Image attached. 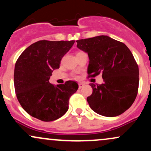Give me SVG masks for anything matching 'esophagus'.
I'll list each match as a JSON object with an SVG mask.
<instances>
[{
  "mask_svg": "<svg viewBox=\"0 0 151 151\" xmlns=\"http://www.w3.org/2000/svg\"><path fill=\"white\" fill-rule=\"evenodd\" d=\"M84 83H82V82H81V83H79V89H81V88H82L83 86H84Z\"/></svg>",
  "mask_w": 151,
  "mask_h": 151,
  "instance_id": "1",
  "label": "esophagus"
}]
</instances>
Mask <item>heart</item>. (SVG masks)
<instances>
[{
  "label": "heart",
  "instance_id": "obj_1",
  "mask_svg": "<svg viewBox=\"0 0 151 151\" xmlns=\"http://www.w3.org/2000/svg\"><path fill=\"white\" fill-rule=\"evenodd\" d=\"M80 52H78V53H80ZM78 53H77V54H78Z\"/></svg>",
  "mask_w": 151,
  "mask_h": 151
}]
</instances>
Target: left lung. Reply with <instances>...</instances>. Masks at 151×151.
I'll return each instance as SVG.
<instances>
[{
  "mask_svg": "<svg viewBox=\"0 0 151 151\" xmlns=\"http://www.w3.org/2000/svg\"><path fill=\"white\" fill-rule=\"evenodd\" d=\"M79 49L88 54L89 77L102 74L104 82L90 84L93 89L86 100L98 114L117 116L133 104L138 93L139 70L128 47L106 35L76 41Z\"/></svg>",
  "mask_w": 151,
  "mask_h": 151,
  "instance_id": "1",
  "label": "left lung"
}]
</instances>
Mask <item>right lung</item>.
Returning <instances> with one entry per match:
<instances>
[{
	"instance_id": "add662e5",
	"label": "right lung",
	"mask_w": 151,
	"mask_h": 151,
	"mask_svg": "<svg viewBox=\"0 0 151 151\" xmlns=\"http://www.w3.org/2000/svg\"><path fill=\"white\" fill-rule=\"evenodd\" d=\"M74 42L37 41L26 48L16 61L15 93L22 109L32 117L52 121L68 110L69 99L78 89L77 83L67 81L54 85L49 79Z\"/></svg>"
}]
</instances>
